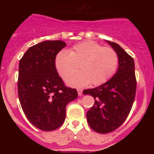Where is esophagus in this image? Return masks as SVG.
Segmentation results:
<instances>
[{
	"label": "esophagus",
	"instance_id": "34e87169",
	"mask_svg": "<svg viewBox=\"0 0 154 154\" xmlns=\"http://www.w3.org/2000/svg\"><path fill=\"white\" fill-rule=\"evenodd\" d=\"M77 91H78V95H79V96H82V89H77Z\"/></svg>",
	"mask_w": 154,
	"mask_h": 154
}]
</instances>
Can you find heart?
Segmentation results:
<instances>
[{
	"label": "heart",
	"instance_id": "1",
	"mask_svg": "<svg viewBox=\"0 0 154 154\" xmlns=\"http://www.w3.org/2000/svg\"><path fill=\"white\" fill-rule=\"evenodd\" d=\"M118 65L119 55L114 48L92 41L75 45L70 52L62 50L55 58V69L62 79L80 65L81 71L70 74L65 79L68 85L76 88L105 83L113 75Z\"/></svg>",
	"mask_w": 154,
	"mask_h": 154
}]
</instances>
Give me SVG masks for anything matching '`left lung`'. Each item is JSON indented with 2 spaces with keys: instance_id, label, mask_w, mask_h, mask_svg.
<instances>
[{
  "instance_id": "obj_1",
  "label": "left lung",
  "mask_w": 154,
  "mask_h": 154,
  "mask_svg": "<svg viewBox=\"0 0 154 154\" xmlns=\"http://www.w3.org/2000/svg\"><path fill=\"white\" fill-rule=\"evenodd\" d=\"M107 42L119 55V69L108 82L83 91L84 95H91L95 99L86 117L90 127L99 133H110L124 123L133 106L137 91L133 58L118 44Z\"/></svg>"
}]
</instances>
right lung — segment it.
<instances>
[{
	"instance_id": "1",
	"label": "right lung",
	"mask_w": 154,
	"mask_h": 154,
	"mask_svg": "<svg viewBox=\"0 0 154 154\" xmlns=\"http://www.w3.org/2000/svg\"><path fill=\"white\" fill-rule=\"evenodd\" d=\"M62 41H45L31 46L19 62L17 91L23 112L31 124L44 131L60 127L65 109L78 92L65 85L55 67Z\"/></svg>"
}]
</instances>
